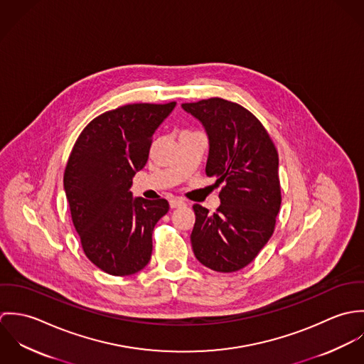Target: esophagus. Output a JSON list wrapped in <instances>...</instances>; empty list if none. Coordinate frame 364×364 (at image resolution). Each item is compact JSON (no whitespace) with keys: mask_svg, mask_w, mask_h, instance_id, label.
<instances>
[{"mask_svg":"<svg viewBox=\"0 0 364 364\" xmlns=\"http://www.w3.org/2000/svg\"><path fill=\"white\" fill-rule=\"evenodd\" d=\"M169 206H171V208L185 206V200H183V199H179V198H173V199H171V200H169Z\"/></svg>","mask_w":364,"mask_h":364,"instance_id":"1","label":"esophagus"}]
</instances>
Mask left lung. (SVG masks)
Masks as SVG:
<instances>
[{"instance_id":"left-lung-1","label":"left lung","mask_w":364,"mask_h":364,"mask_svg":"<svg viewBox=\"0 0 364 364\" xmlns=\"http://www.w3.org/2000/svg\"><path fill=\"white\" fill-rule=\"evenodd\" d=\"M182 107L206 130V175L224 185L215 213L193 206L192 248L208 269L237 272L257 258L273 234L282 203L279 156L266 129L241 105L210 98Z\"/></svg>"}]
</instances>
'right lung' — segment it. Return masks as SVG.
I'll use <instances>...</instances> for the list:
<instances>
[{
	"mask_svg": "<svg viewBox=\"0 0 364 364\" xmlns=\"http://www.w3.org/2000/svg\"><path fill=\"white\" fill-rule=\"evenodd\" d=\"M176 102L132 104L95 117L77 139L64 171L73 224L87 258L112 276L147 266L153 230L169 205L133 198V176L143 169L159 124Z\"/></svg>",
	"mask_w": 364,
	"mask_h": 364,
	"instance_id": "right-lung-1",
	"label": "right lung"
}]
</instances>
